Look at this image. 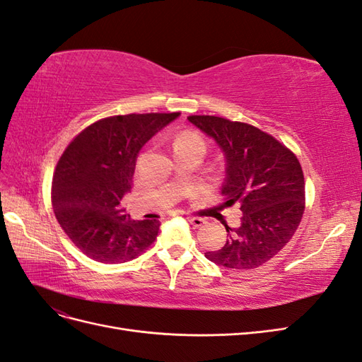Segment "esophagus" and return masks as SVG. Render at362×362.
<instances>
[{"mask_svg":"<svg viewBox=\"0 0 362 362\" xmlns=\"http://www.w3.org/2000/svg\"><path fill=\"white\" fill-rule=\"evenodd\" d=\"M187 221L192 223L193 227H197V228L202 227L204 223H205V219H204V218H199V216H187Z\"/></svg>","mask_w":362,"mask_h":362,"instance_id":"obj_1","label":"esophagus"}]
</instances>
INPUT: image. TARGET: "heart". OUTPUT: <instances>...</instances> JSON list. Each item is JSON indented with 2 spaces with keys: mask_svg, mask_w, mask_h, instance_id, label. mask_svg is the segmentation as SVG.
<instances>
[{
  "mask_svg": "<svg viewBox=\"0 0 362 362\" xmlns=\"http://www.w3.org/2000/svg\"><path fill=\"white\" fill-rule=\"evenodd\" d=\"M175 148H198V149L205 151V143L198 132L184 131V132L178 134L177 139H175L173 149Z\"/></svg>",
  "mask_w": 362,
  "mask_h": 362,
  "instance_id": "heart-1",
  "label": "heart"
}]
</instances>
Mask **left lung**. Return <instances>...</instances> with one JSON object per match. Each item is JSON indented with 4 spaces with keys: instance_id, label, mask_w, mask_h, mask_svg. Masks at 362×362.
Masks as SVG:
<instances>
[{
    "instance_id": "1",
    "label": "left lung",
    "mask_w": 362,
    "mask_h": 362,
    "mask_svg": "<svg viewBox=\"0 0 362 362\" xmlns=\"http://www.w3.org/2000/svg\"><path fill=\"white\" fill-rule=\"evenodd\" d=\"M213 136L227 160L222 194L239 204L240 226H226L228 239L205 257L221 267L248 271L279 254L294 236L305 213V177L296 153L271 134L216 115H189Z\"/></svg>"
}]
</instances>
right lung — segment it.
Returning a JSON list of instances; mask_svg holds the SVG:
<instances>
[{"label": "right lung", "mask_w": 362, "mask_h": 362, "mask_svg": "<svg viewBox=\"0 0 362 362\" xmlns=\"http://www.w3.org/2000/svg\"><path fill=\"white\" fill-rule=\"evenodd\" d=\"M180 112L112 115L77 134L56 164L52 204L59 226L88 257L123 263L158 236L160 221H134L122 199L143 146Z\"/></svg>", "instance_id": "1"}]
</instances>
